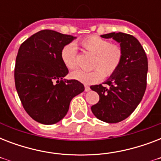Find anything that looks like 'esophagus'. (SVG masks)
Segmentation results:
<instances>
[{
  "label": "esophagus",
  "mask_w": 161,
  "mask_h": 161,
  "mask_svg": "<svg viewBox=\"0 0 161 161\" xmlns=\"http://www.w3.org/2000/svg\"><path fill=\"white\" fill-rule=\"evenodd\" d=\"M84 88H85L86 92H88V91L90 90V88H89V87H88V86H87V85L84 86Z\"/></svg>",
  "instance_id": "34e87169"
}]
</instances>
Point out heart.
I'll list each match as a JSON object with an SVG mask.
<instances>
[{"label": "heart", "mask_w": 161, "mask_h": 161, "mask_svg": "<svg viewBox=\"0 0 161 161\" xmlns=\"http://www.w3.org/2000/svg\"><path fill=\"white\" fill-rule=\"evenodd\" d=\"M84 51L93 54L92 71L76 70L71 73L73 79L85 84L98 83L103 78L112 75L119 69L123 60V50L119 45L110 43L109 41L98 36H89L80 41ZM78 53L76 47L67 44L60 52V58L63 65L68 69H74L78 65Z\"/></svg>", "instance_id": "obj_1"}]
</instances>
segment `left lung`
I'll use <instances>...</instances> for the list:
<instances>
[{
    "label": "left lung",
    "mask_w": 161,
    "mask_h": 161,
    "mask_svg": "<svg viewBox=\"0 0 161 161\" xmlns=\"http://www.w3.org/2000/svg\"><path fill=\"white\" fill-rule=\"evenodd\" d=\"M113 38L123 50L121 65L102 84L91 86L99 95V101L91 107L97 119L108 124L125 119L139 105L146 89L148 59L145 52L135 36L123 32L101 35Z\"/></svg>",
    "instance_id": "left-lung-1"
}]
</instances>
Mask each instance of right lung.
<instances>
[{
    "instance_id": "add662e5",
    "label": "right lung",
    "mask_w": 161,
    "mask_h": 161,
    "mask_svg": "<svg viewBox=\"0 0 161 161\" xmlns=\"http://www.w3.org/2000/svg\"><path fill=\"white\" fill-rule=\"evenodd\" d=\"M75 36L42 30L22 42L15 65V85L24 109L36 122L53 125L65 117L83 83L64 79L68 69L60 52Z\"/></svg>"
}]
</instances>
